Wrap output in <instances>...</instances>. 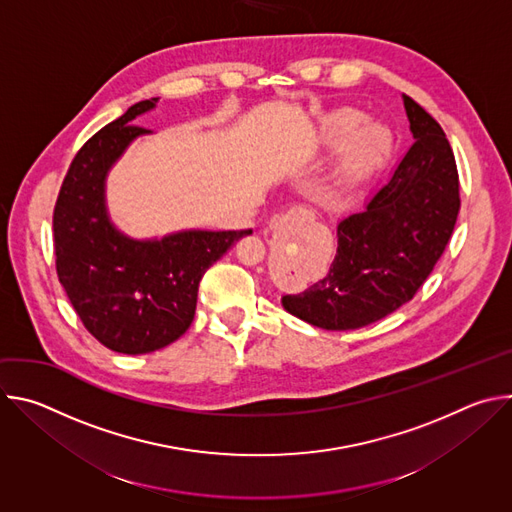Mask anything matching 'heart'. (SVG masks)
<instances>
[{"instance_id": "heart-1", "label": "heart", "mask_w": 512, "mask_h": 512, "mask_svg": "<svg viewBox=\"0 0 512 512\" xmlns=\"http://www.w3.org/2000/svg\"><path fill=\"white\" fill-rule=\"evenodd\" d=\"M362 121L364 115L356 109H338L324 121V135L328 139L336 141L348 135L338 160V172L346 180L369 172L391 148V133L383 125L369 123L360 128Z\"/></svg>"}]
</instances>
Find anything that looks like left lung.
Listing matches in <instances>:
<instances>
[{
	"mask_svg": "<svg viewBox=\"0 0 512 512\" xmlns=\"http://www.w3.org/2000/svg\"><path fill=\"white\" fill-rule=\"evenodd\" d=\"M413 145L367 206L338 223L324 279L283 308L324 330L369 326L407 304L446 251L460 212L452 145L421 105L403 95Z\"/></svg>",
	"mask_w": 512,
	"mask_h": 512,
	"instance_id": "8db88e82",
	"label": "left lung"
}]
</instances>
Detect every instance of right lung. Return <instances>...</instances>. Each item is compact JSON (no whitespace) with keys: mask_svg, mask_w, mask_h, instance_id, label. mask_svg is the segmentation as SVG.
Wrapping results in <instances>:
<instances>
[{"mask_svg":"<svg viewBox=\"0 0 512 512\" xmlns=\"http://www.w3.org/2000/svg\"><path fill=\"white\" fill-rule=\"evenodd\" d=\"M139 101L99 129L72 160L52 229L56 273L85 328L107 348L145 354L178 340L192 324L204 271L253 231H182L137 241L115 229L105 178L127 145L150 129L133 119L156 107Z\"/></svg>","mask_w":512,"mask_h":512,"instance_id":"add662e5","label":"right lung"}]
</instances>
